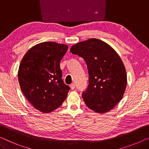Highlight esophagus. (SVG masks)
<instances>
[{"mask_svg":"<svg viewBox=\"0 0 149 149\" xmlns=\"http://www.w3.org/2000/svg\"><path fill=\"white\" fill-rule=\"evenodd\" d=\"M70 88H71V89H72V90H74V89L75 88V84H72L70 85Z\"/></svg>","mask_w":149,"mask_h":149,"instance_id":"obj_1","label":"esophagus"}]
</instances>
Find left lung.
<instances>
[{"mask_svg":"<svg viewBox=\"0 0 149 149\" xmlns=\"http://www.w3.org/2000/svg\"><path fill=\"white\" fill-rule=\"evenodd\" d=\"M70 52L85 60L89 84L82 97L89 108L107 112L120 101L127 84L123 62L112 47L102 40L90 39L73 45Z\"/></svg>","mask_w":149,"mask_h":149,"instance_id":"left-lung-1","label":"left lung"}]
</instances>
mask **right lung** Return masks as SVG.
<instances>
[{
  "label": "right lung",
  "instance_id": "obj_1",
  "mask_svg": "<svg viewBox=\"0 0 149 149\" xmlns=\"http://www.w3.org/2000/svg\"><path fill=\"white\" fill-rule=\"evenodd\" d=\"M68 49L65 44L43 42L25 53L18 79L22 92L35 109L49 113L60 106L70 88L62 80L60 61Z\"/></svg>",
  "mask_w": 149,
  "mask_h": 149
}]
</instances>
